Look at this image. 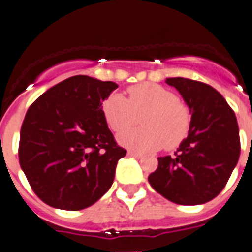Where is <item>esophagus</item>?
I'll list each match as a JSON object with an SVG mask.
<instances>
[{
    "label": "esophagus",
    "mask_w": 252,
    "mask_h": 252,
    "mask_svg": "<svg viewBox=\"0 0 252 252\" xmlns=\"http://www.w3.org/2000/svg\"><path fill=\"white\" fill-rule=\"evenodd\" d=\"M127 155H128V157L137 158V159H140V158H142V154L137 153V151H133V150H128V151H127Z\"/></svg>",
    "instance_id": "34e87169"
}]
</instances>
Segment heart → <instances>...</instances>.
I'll list each match as a JSON object with an SVG mask.
<instances>
[{
	"label": "heart",
	"mask_w": 252,
	"mask_h": 252,
	"mask_svg": "<svg viewBox=\"0 0 252 252\" xmlns=\"http://www.w3.org/2000/svg\"><path fill=\"white\" fill-rule=\"evenodd\" d=\"M126 98L111 93L103 99L101 111L108 127L120 132L137 121L144 126L122 131L119 141L137 151H154L165 145L177 148L187 137L192 124V113L186 102L169 88L157 83H140L128 87Z\"/></svg>",
	"instance_id": "1"
}]
</instances>
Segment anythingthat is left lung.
Masks as SVG:
<instances>
[{"label": "left lung", "mask_w": 252, "mask_h": 252, "mask_svg": "<svg viewBox=\"0 0 252 252\" xmlns=\"http://www.w3.org/2000/svg\"><path fill=\"white\" fill-rule=\"evenodd\" d=\"M192 113L188 136L174 157L158 158L149 183L159 194L183 206H195L217 197L239 161V125L221 93L188 78H166Z\"/></svg>", "instance_id": "left-lung-1"}]
</instances>
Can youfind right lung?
Instances as JSON below:
<instances>
[{"instance_id":"add662e5","label":"right lung","mask_w":252,"mask_h":252,"mask_svg":"<svg viewBox=\"0 0 252 252\" xmlns=\"http://www.w3.org/2000/svg\"><path fill=\"white\" fill-rule=\"evenodd\" d=\"M117 87L74 75L29 107L20 131V166L44 203L81 211L111 188L126 150L117 145L101 104Z\"/></svg>"}]
</instances>
